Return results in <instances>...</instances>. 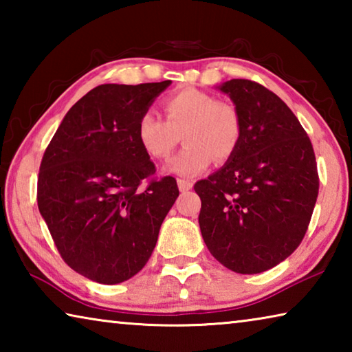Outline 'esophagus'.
<instances>
[{
    "instance_id": "34e87169",
    "label": "esophagus",
    "mask_w": 352,
    "mask_h": 352,
    "mask_svg": "<svg viewBox=\"0 0 352 352\" xmlns=\"http://www.w3.org/2000/svg\"><path fill=\"white\" fill-rule=\"evenodd\" d=\"M178 189L182 190V192H188L189 189H192V182L190 180H184V178H178Z\"/></svg>"
}]
</instances>
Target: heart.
I'll list each match as a JSON object with an SVG mask.
<instances>
[{
    "label": "heart",
    "mask_w": 352,
    "mask_h": 352,
    "mask_svg": "<svg viewBox=\"0 0 352 352\" xmlns=\"http://www.w3.org/2000/svg\"><path fill=\"white\" fill-rule=\"evenodd\" d=\"M164 119L144 113L136 126V138L152 158L166 160L182 140L186 142L169 163V170L192 177L216 158L225 163L239 148L242 118L237 107L212 94L183 88L163 100Z\"/></svg>",
    "instance_id": "b5f03b06"
}]
</instances>
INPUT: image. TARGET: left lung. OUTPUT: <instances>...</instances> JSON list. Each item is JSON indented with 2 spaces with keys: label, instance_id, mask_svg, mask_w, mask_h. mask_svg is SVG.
I'll return each mask as SVG.
<instances>
[{
  "label": "left lung",
  "instance_id": "1",
  "mask_svg": "<svg viewBox=\"0 0 352 352\" xmlns=\"http://www.w3.org/2000/svg\"><path fill=\"white\" fill-rule=\"evenodd\" d=\"M220 90L241 113L242 140L222 169L194 184L200 231L220 264L254 275L305 237L318 197L317 162L306 130L275 93L248 79Z\"/></svg>",
  "mask_w": 352,
  "mask_h": 352
}]
</instances>
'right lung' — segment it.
<instances>
[{
  "label": "right lung",
  "mask_w": 352,
  "mask_h": 352,
  "mask_svg": "<svg viewBox=\"0 0 352 352\" xmlns=\"http://www.w3.org/2000/svg\"><path fill=\"white\" fill-rule=\"evenodd\" d=\"M169 83L93 88L71 107L41 158V217L62 259L91 281L136 275L178 197L175 178L155 177L136 138L140 118Z\"/></svg>",
  "instance_id": "add662e5"
}]
</instances>
